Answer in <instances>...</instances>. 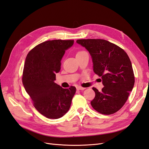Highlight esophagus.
I'll use <instances>...</instances> for the list:
<instances>
[{
	"instance_id": "esophagus-1",
	"label": "esophagus",
	"mask_w": 149,
	"mask_h": 149,
	"mask_svg": "<svg viewBox=\"0 0 149 149\" xmlns=\"http://www.w3.org/2000/svg\"><path fill=\"white\" fill-rule=\"evenodd\" d=\"M76 89H77L78 90H84V89H85V88H84L81 87V86H78V87H77V88H76Z\"/></svg>"
}]
</instances>
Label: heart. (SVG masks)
Wrapping results in <instances>:
<instances>
[{"label": "heart", "instance_id": "1", "mask_svg": "<svg viewBox=\"0 0 149 149\" xmlns=\"http://www.w3.org/2000/svg\"><path fill=\"white\" fill-rule=\"evenodd\" d=\"M81 52H78V53H77V54H78V53H81Z\"/></svg>", "mask_w": 149, "mask_h": 149}]
</instances>
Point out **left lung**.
Here are the masks:
<instances>
[{
  "instance_id": "1",
  "label": "left lung",
  "mask_w": 149,
  "mask_h": 149,
  "mask_svg": "<svg viewBox=\"0 0 149 149\" xmlns=\"http://www.w3.org/2000/svg\"><path fill=\"white\" fill-rule=\"evenodd\" d=\"M76 43L84 47L91 56L93 71L101 77L102 91L93 88L95 97L92 107L102 114L118 111L127 100L135 78L127 54L124 49L105 40L81 39Z\"/></svg>"
}]
</instances>
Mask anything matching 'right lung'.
<instances>
[{"label": "right lung", "mask_w": 149, "mask_h": 149, "mask_svg": "<svg viewBox=\"0 0 149 149\" xmlns=\"http://www.w3.org/2000/svg\"><path fill=\"white\" fill-rule=\"evenodd\" d=\"M73 43L74 40H49L34 47L26 57L22 83L35 109L47 118L63 116L76 93L75 87L64 89L54 81L65 51Z\"/></svg>", "instance_id": "1"}]
</instances>
